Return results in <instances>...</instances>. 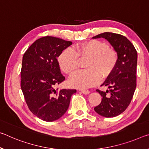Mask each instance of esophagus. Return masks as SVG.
<instances>
[{"mask_svg":"<svg viewBox=\"0 0 149 149\" xmlns=\"http://www.w3.org/2000/svg\"><path fill=\"white\" fill-rule=\"evenodd\" d=\"M81 93L85 94V95H88L90 93V91H88V90H85V89H83V90H81Z\"/></svg>","mask_w":149,"mask_h":149,"instance_id":"obj_1","label":"esophagus"}]
</instances>
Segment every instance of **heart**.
Returning <instances> with one entry per match:
<instances>
[{"label": "heart", "mask_w": 149, "mask_h": 149, "mask_svg": "<svg viewBox=\"0 0 149 149\" xmlns=\"http://www.w3.org/2000/svg\"><path fill=\"white\" fill-rule=\"evenodd\" d=\"M79 56L89 58L86 68L71 75L70 84L72 87L87 89L100 83L101 77H107L114 70L117 63V54L105 42L92 40L83 42L74 49L68 48L58 57V63L63 72L71 74L79 66Z\"/></svg>", "instance_id": "obj_1"}]
</instances>
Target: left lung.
<instances>
[{
  "instance_id": "left-lung-1",
  "label": "left lung",
  "mask_w": 149,
  "mask_h": 149,
  "mask_svg": "<svg viewBox=\"0 0 149 149\" xmlns=\"http://www.w3.org/2000/svg\"><path fill=\"white\" fill-rule=\"evenodd\" d=\"M105 38L117 54V63L113 72L101 86L109 89L106 91L97 89L102 97L95 111L105 117H116L124 111L133 98L136 86L137 52L125 36L112 32H104L93 38Z\"/></svg>"
}]
</instances>
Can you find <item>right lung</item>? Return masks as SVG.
Wrapping results in <instances>:
<instances>
[{"mask_svg": "<svg viewBox=\"0 0 149 149\" xmlns=\"http://www.w3.org/2000/svg\"><path fill=\"white\" fill-rule=\"evenodd\" d=\"M72 42L45 36L38 39L26 51L21 69V89L33 114L51 122L65 114L75 89L58 91L56 86L65 80L57 58Z\"/></svg>", "mask_w": 149, "mask_h": 149, "instance_id": "right-lung-1", "label": "right lung"}]
</instances>
